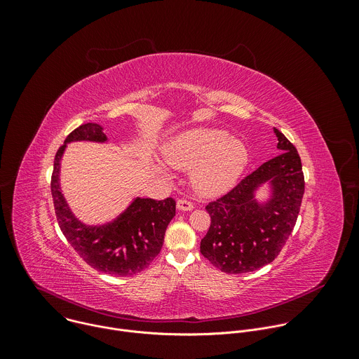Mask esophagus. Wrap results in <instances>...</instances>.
Segmentation results:
<instances>
[{
	"label": "esophagus",
	"instance_id": "34e87169",
	"mask_svg": "<svg viewBox=\"0 0 359 359\" xmlns=\"http://www.w3.org/2000/svg\"><path fill=\"white\" fill-rule=\"evenodd\" d=\"M194 204L191 201H189L187 198H179L177 200V209L182 210V212H190L193 210Z\"/></svg>",
	"mask_w": 359,
	"mask_h": 359
}]
</instances>
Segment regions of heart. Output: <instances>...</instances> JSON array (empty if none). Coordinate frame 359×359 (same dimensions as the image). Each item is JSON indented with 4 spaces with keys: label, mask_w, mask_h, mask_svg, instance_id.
Wrapping results in <instances>:
<instances>
[{
    "label": "heart",
    "mask_w": 359,
    "mask_h": 359,
    "mask_svg": "<svg viewBox=\"0 0 359 359\" xmlns=\"http://www.w3.org/2000/svg\"><path fill=\"white\" fill-rule=\"evenodd\" d=\"M169 165L180 170H191L196 189L208 196L231 187L248 162L245 144L216 128H196L175 136L165 146ZM166 173L163 168L159 169Z\"/></svg>",
    "instance_id": "b5f03b06"
}]
</instances>
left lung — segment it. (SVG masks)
<instances>
[{
	"label": "left lung",
	"mask_w": 359,
	"mask_h": 359,
	"mask_svg": "<svg viewBox=\"0 0 359 359\" xmlns=\"http://www.w3.org/2000/svg\"><path fill=\"white\" fill-rule=\"evenodd\" d=\"M278 156L245 176L229 193L206 206L212 223L200 252L227 274L250 273L270 264L288 240L304 196V173L294 144L274 128ZM271 184V198L255 191Z\"/></svg>",
	"instance_id": "obj_1"
}]
</instances>
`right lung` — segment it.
<instances>
[{
  "label": "right lung",
  "mask_w": 359,
  "mask_h": 359,
  "mask_svg": "<svg viewBox=\"0 0 359 359\" xmlns=\"http://www.w3.org/2000/svg\"><path fill=\"white\" fill-rule=\"evenodd\" d=\"M108 137L97 123H85L72 130L58 149L50 193L58 224L68 243L92 269L109 276L126 277L140 273L161 252L168 224L176 215L172 197L153 200L136 197L115 220L88 226L71 212L61 191L60 170L67 144L71 142L104 143Z\"/></svg>",
  "instance_id": "1"
}]
</instances>
